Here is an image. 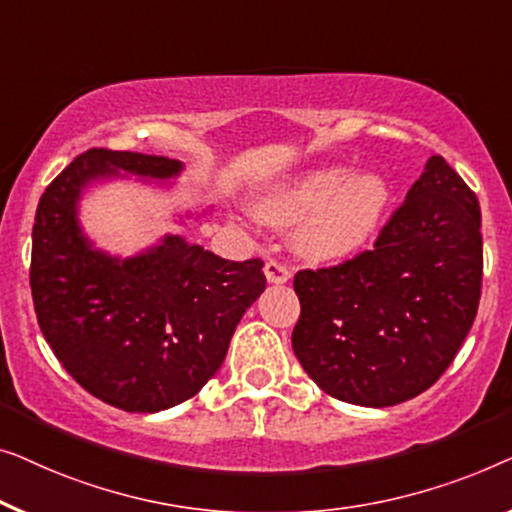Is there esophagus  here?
I'll use <instances>...</instances> for the list:
<instances>
[{"label": "esophagus", "instance_id": "1", "mask_svg": "<svg viewBox=\"0 0 512 512\" xmlns=\"http://www.w3.org/2000/svg\"><path fill=\"white\" fill-rule=\"evenodd\" d=\"M264 273H266V280H269L271 285H283L287 283V280L292 278V271L287 269V266L273 262V259H269L264 266Z\"/></svg>", "mask_w": 512, "mask_h": 512}]
</instances>
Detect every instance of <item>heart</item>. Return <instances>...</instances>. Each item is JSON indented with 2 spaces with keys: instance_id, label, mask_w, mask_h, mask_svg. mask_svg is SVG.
Wrapping results in <instances>:
<instances>
[{
  "instance_id": "heart-1",
  "label": "heart",
  "mask_w": 512,
  "mask_h": 512,
  "mask_svg": "<svg viewBox=\"0 0 512 512\" xmlns=\"http://www.w3.org/2000/svg\"><path fill=\"white\" fill-rule=\"evenodd\" d=\"M390 204V185L376 171L350 174L322 167L259 194L255 211L271 225H299L297 250L315 262H334L362 248Z\"/></svg>"
}]
</instances>
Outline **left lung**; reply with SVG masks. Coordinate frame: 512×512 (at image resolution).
<instances>
[{
  "instance_id": "1",
  "label": "left lung",
  "mask_w": 512,
  "mask_h": 512,
  "mask_svg": "<svg viewBox=\"0 0 512 512\" xmlns=\"http://www.w3.org/2000/svg\"><path fill=\"white\" fill-rule=\"evenodd\" d=\"M480 206L441 155L429 157L376 246L294 276L292 350L322 392L397 406L441 378L478 313Z\"/></svg>"
}]
</instances>
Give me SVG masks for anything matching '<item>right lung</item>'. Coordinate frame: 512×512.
<instances>
[{"mask_svg": "<svg viewBox=\"0 0 512 512\" xmlns=\"http://www.w3.org/2000/svg\"><path fill=\"white\" fill-rule=\"evenodd\" d=\"M185 164L92 148L41 194L30 285L39 327L83 390L127 413H160L220 369L243 313L264 292L262 259L229 262L164 234L122 257L85 234L81 201L97 185L132 181L176 192ZM213 208H183L178 225Z\"/></svg>", "mask_w": 512, "mask_h": 512, "instance_id": "1", "label": "right lung"}]
</instances>
